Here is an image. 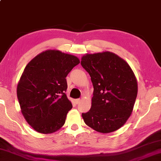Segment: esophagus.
I'll list each match as a JSON object with an SVG mask.
<instances>
[{
	"instance_id": "1",
	"label": "esophagus",
	"mask_w": 161,
	"mask_h": 161,
	"mask_svg": "<svg viewBox=\"0 0 161 161\" xmlns=\"http://www.w3.org/2000/svg\"><path fill=\"white\" fill-rule=\"evenodd\" d=\"M75 103L76 105H78V104L80 103V99H76V100H75Z\"/></svg>"
}]
</instances>
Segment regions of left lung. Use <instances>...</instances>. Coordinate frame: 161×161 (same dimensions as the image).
Instances as JSON below:
<instances>
[{
	"label": "left lung",
	"instance_id": "obj_1",
	"mask_svg": "<svg viewBox=\"0 0 161 161\" xmlns=\"http://www.w3.org/2000/svg\"><path fill=\"white\" fill-rule=\"evenodd\" d=\"M81 66L89 73L94 88L92 105L82 113L87 125L103 134L125 125L133 110L137 80L126 62L110 52L86 53Z\"/></svg>",
	"mask_w": 161,
	"mask_h": 161
}]
</instances>
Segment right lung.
Segmentation results:
<instances>
[{
    "mask_svg": "<svg viewBox=\"0 0 161 161\" xmlns=\"http://www.w3.org/2000/svg\"><path fill=\"white\" fill-rule=\"evenodd\" d=\"M80 63L58 50L36 55L25 68L17 86L22 114L35 131L51 134L62 127L72 104L65 92L66 76Z\"/></svg>",
    "mask_w": 161,
    "mask_h": 161,
    "instance_id": "obj_1",
    "label": "right lung"
}]
</instances>
